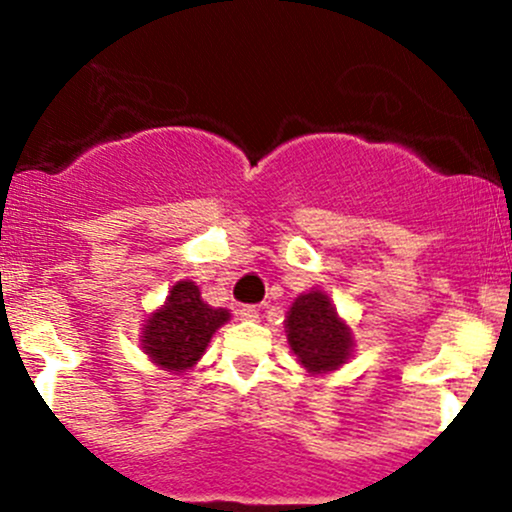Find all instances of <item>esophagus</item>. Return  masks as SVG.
<instances>
[{
	"mask_svg": "<svg viewBox=\"0 0 512 512\" xmlns=\"http://www.w3.org/2000/svg\"><path fill=\"white\" fill-rule=\"evenodd\" d=\"M240 314L242 319H247V322H255V319H260V309L252 307V304H245V307H240Z\"/></svg>",
	"mask_w": 512,
	"mask_h": 512,
	"instance_id": "obj_1",
	"label": "esophagus"
}]
</instances>
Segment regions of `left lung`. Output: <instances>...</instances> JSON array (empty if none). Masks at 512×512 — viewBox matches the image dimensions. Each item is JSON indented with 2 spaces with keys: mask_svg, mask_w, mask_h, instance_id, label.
I'll return each instance as SVG.
<instances>
[{
  "mask_svg": "<svg viewBox=\"0 0 512 512\" xmlns=\"http://www.w3.org/2000/svg\"><path fill=\"white\" fill-rule=\"evenodd\" d=\"M287 339L304 369L312 374L337 369L352 352V332L319 289L294 299L287 314Z\"/></svg>",
  "mask_w": 512,
  "mask_h": 512,
  "instance_id": "1",
  "label": "left lung"
}]
</instances>
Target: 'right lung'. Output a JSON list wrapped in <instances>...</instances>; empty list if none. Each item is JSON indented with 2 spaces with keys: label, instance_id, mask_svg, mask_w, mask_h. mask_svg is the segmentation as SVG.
Listing matches in <instances>:
<instances>
[{
  "label": "right lung",
  "instance_id": "add662e5",
  "mask_svg": "<svg viewBox=\"0 0 512 512\" xmlns=\"http://www.w3.org/2000/svg\"><path fill=\"white\" fill-rule=\"evenodd\" d=\"M227 319L230 312L205 304L193 282H178L165 307L148 319L143 349L165 371H185L203 356L215 329Z\"/></svg>",
  "mask_w": 512,
  "mask_h": 512
}]
</instances>
